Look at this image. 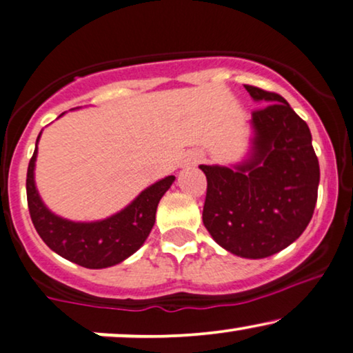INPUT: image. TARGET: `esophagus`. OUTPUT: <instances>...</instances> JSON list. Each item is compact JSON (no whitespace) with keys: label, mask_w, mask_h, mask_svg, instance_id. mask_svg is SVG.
I'll list each match as a JSON object with an SVG mask.
<instances>
[{"label":"esophagus","mask_w":353,"mask_h":353,"mask_svg":"<svg viewBox=\"0 0 353 353\" xmlns=\"http://www.w3.org/2000/svg\"><path fill=\"white\" fill-rule=\"evenodd\" d=\"M203 159H204V155L201 152H193L190 157L185 160V165H198V163L203 162Z\"/></svg>","instance_id":"1"}]
</instances>
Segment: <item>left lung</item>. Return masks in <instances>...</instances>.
I'll return each mask as SVG.
<instances>
[{"mask_svg": "<svg viewBox=\"0 0 353 353\" xmlns=\"http://www.w3.org/2000/svg\"><path fill=\"white\" fill-rule=\"evenodd\" d=\"M256 102L253 148L235 168L199 165L208 178L203 222L222 248L261 259L287 248L313 217L319 163L306 123L276 92L245 85Z\"/></svg>", "mask_w": 353, "mask_h": 353, "instance_id": "obj_1", "label": "left lung"}]
</instances>
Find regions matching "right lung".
Instances as JSON below:
<instances>
[{"label":"right lung","instance_id":"right-lung-1","mask_svg":"<svg viewBox=\"0 0 353 353\" xmlns=\"http://www.w3.org/2000/svg\"><path fill=\"white\" fill-rule=\"evenodd\" d=\"M39 139L40 134L37 143ZM37 143L27 168V205L32 223L48 248L87 269L115 266L136 253L152 230L159 201L175 181V176H165L145 188L115 216L99 222H71L50 212L40 199L34 181Z\"/></svg>","mask_w":353,"mask_h":353}]
</instances>
